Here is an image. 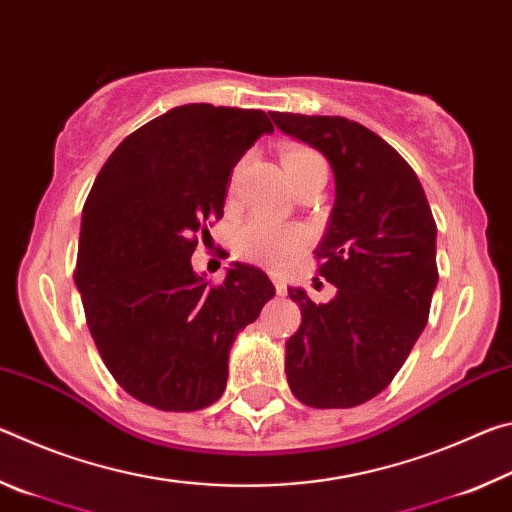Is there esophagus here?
Returning a JSON list of instances; mask_svg holds the SVG:
<instances>
[{"label": "esophagus", "instance_id": "1", "mask_svg": "<svg viewBox=\"0 0 512 512\" xmlns=\"http://www.w3.org/2000/svg\"><path fill=\"white\" fill-rule=\"evenodd\" d=\"M271 280H273V284H275L277 296H287V282H284L280 275H271Z\"/></svg>", "mask_w": 512, "mask_h": 512}]
</instances>
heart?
Returning <instances> with one entry per match:
<instances>
[{
  "mask_svg": "<svg viewBox=\"0 0 512 512\" xmlns=\"http://www.w3.org/2000/svg\"><path fill=\"white\" fill-rule=\"evenodd\" d=\"M282 167L291 185L316 171H327L325 160L305 146H287L282 151ZM235 185V180H232ZM307 244V232L300 225L275 223L266 216H253L237 232V250L244 259L268 268H284Z\"/></svg>",
  "mask_w": 512,
  "mask_h": 512,
  "instance_id": "1",
  "label": "heart"
}]
</instances>
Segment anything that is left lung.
I'll use <instances>...</instances> for the list:
<instances>
[{"label": "left lung", "instance_id": "1", "mask_svg": "<svg viewBox=\"0 0 512 512\" xmlns=\"http://www.w3.org/2000/svg\"><path fill=\"white\" fill-rule=\"evenodd\" d=\"M284 135L314 146L334 173V205L314 250L336 296L316 305L289 289L302 323L287 341L291 393L314 409L372 400L404 366L429 318L436 221L415 171L391 144L345 117L271 112Z\"/></svg>", "mask_w": 512, "mask_h": 512}]
</instances>
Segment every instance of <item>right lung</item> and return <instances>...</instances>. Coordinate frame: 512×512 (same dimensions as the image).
Listing matches in <instances>:
<instances>
[{
	"label": "right lung",
	"instance_id": "right-lung-1",
	"mask_svg": "<svg viewBox=\"0 0 512 512\" xmlns=\"http://www.w3.org/2000/svg\"><path fill=\"white\" fill-rule=\"evenodd\" d=\"M264 133L262 110L171 108L112 151L85 201L74 280L90 334L117 384L160 411L219 400L232 343L275 296L255 266L235 262L219 287L192 268L196 235Z\"/></svg>",
	"mask_w": 512,
	"mask_h": 512
}]
</instances>
